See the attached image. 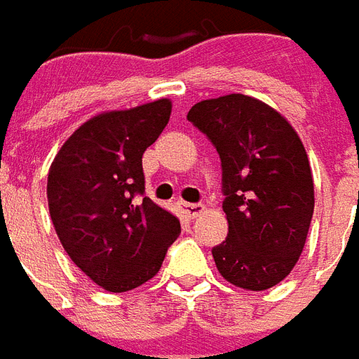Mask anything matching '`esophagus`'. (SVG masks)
Returning a JSON list of instances; mask_svg holds the SVG:
<instances>
[{
    "instance_id": "esophagus-1",
    "label": "esophagus",
    "mask_w": 359,
    "mask_h": 359,
    "mask_svg": "<svg viewBox=\"0 0 359 359\" xmlns=\"http://www.w3.org/2000/svg\"><path fill=\"white\" fill-rule=\"evenodd\" d=\"M177 208L182 210V214L185 215V217L193 219V217H196V215L201 214L204 206H202V204H191V202H177Z\"/></svg>"
}]
</instances>
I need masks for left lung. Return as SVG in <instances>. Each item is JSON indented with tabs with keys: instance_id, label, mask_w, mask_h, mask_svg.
Segmentation results:
<instances>
[{
	"instance_id": "8db88e82",
	"label": "left lung",
	"mask_w": 359,
	"mask_h": 359,
	"mask_svg": "<svg viewBox=\"0 0 359 359\" xmlns=\"http://www.w3.org/2000/svg\"><path fill=\"white\" fill-rule=\"evenodd\" d=\"M187 118L221 158L227 238L212 248L231 284L263 292L292 272L314 212L303 142L272 107L244 94L202 100Z\"/></svg>"
}]
</instances>
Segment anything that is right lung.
Returning <instances> with one entry per match:
<instances>
[{"label":"right lung","mask_w":359,"mask_h":359,"mask_svg":"<svg viewBox=\"0 0 359 359\" xmlns=\"http://www.w3.org/2000/svg\"><path fill=\"white\" fill-rule=\"evenodd\" d=\"M170 111V100H157L93 117L48 170V212L62 246L107 292H130L153 278L182 233L177 217L144 196L142 157Z\"/></svg>","instance_id":"obj_1"}]
</instances>
